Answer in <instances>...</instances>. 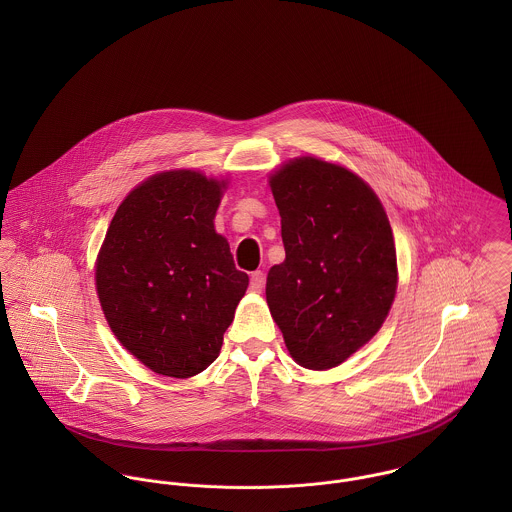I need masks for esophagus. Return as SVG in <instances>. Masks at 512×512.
Instances as JSON below:
<instances>
[{"instance_id":"esophagus-1","label":"esophagus","mask_w":512,"mask_h":512,"mask_svg":"<svg viewBox=\"0 0 512 512\" xmlns=\"http://www.w3.org/2000/svg\"><path fill=\"white\" fill-rule=\"evenodd\" d=\"M264 282H266L264 272H260V270L252 272V276H250V290L252 292H260L264 288Z\"/></svg>"}]
</instances>
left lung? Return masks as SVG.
<instances>
[{
  "label": "left lung",
  "instance_id": "8db88e82",
  "mask_svg": "<svg viewBox=\"0 0 512 512\" xmlns=\"http://www.w3.org/2000/svg\"><path fill=\"white\" fill-rule=\"evenodd\" d=\"M270 187L286 260L272 266L266 299L297 365H341L382 327L396 295V248L374 191L353 171L297 157Z\"/></svg>",
  "mask_w": 512,
  "mask_h": 512
}]
</instances>
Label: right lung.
<instances>
[{
    "label": "right lung",
    "instance_id": "1",
    "mask_svg": "<svg viewBox=\"0 0 512 512\" xmlns=\"http://www.w3.org/2000/svg\"><path fill=\"white\" fill-rule=\"evenodd\" d=\"M224 181L163 171L118 207L96 260V292L116 339L173 378L203 372L248 288L215 230Z\"/></svg>",
    "mask_w": 512,
    "mask_h": 512
}]
</instances>
